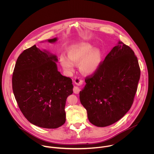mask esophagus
Segmentation results:
<instances>
[{
    "mask_svg": "<svg viewBox=\"0 0 154 154\" xmlns=\"http://www.w3.org/2000/svg\"><path fill=\"white\" fill-rule=\"evenodd\" d=\"M75 83L77 85H81L83 83V81L79 78H77L75 79ZM80 91V88H79L78 86H75L74 88H73V92L75 94H78Z\"/></svg>",
    "mask_w": 154,
    "mask_h": 154,
    "instance_id": "obj_1",
    "label": "esophagus"
}]
</instances>
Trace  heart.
<instances>
[{
	"label": "heart",
	"mask_w": 154,
	"mask_h": 154,
	"mask_svg": "<svg viewBox=\"0 0 154 154\" xmlns=\"http://www.w3.org/2000/svg\"><path fill=\"white\" fill-rule=\"evenodd\" d=\"M67 57L61 54L59 62L67 75L74 70L78 64L80 72L85 75H92L99 69L102 62V52L98 48L87 42L71 45L67 50Z\"/></svg>",
	"instance_id": "1"
}]
</instances>
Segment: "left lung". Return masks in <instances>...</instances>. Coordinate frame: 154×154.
Here are the masks:
<instances>
[{
	"mask_svg": "<svg viewBox=\"0 0 154 154\" xmlns=\"http://www.w3.org/2000/svg\"><path fill=\"white\" fill-rule=\"evenodd\" d=\"M140 75L134 53L119 41L79 92L90 123L106 127L121 119L132 106Z\"/></svg>",
	"mask_w": 154,
	"mask_h": 154,
	"instance_id": "left-lung-1",
	"label": "left lung"
}]
</instances>
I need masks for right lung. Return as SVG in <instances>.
Returning <instances> with one entry per match:
<instances>
[{"mask_svg": "<svg viewBox=\"0 0 154 154\" xmlns=\"http://www.w3.org/2000/svg\"><path fill=\"white\" fill-rule=\"evenodd\" d=\"M57 41L56 37L45 42ZM57 62L56 54L34 45L20 55L13 73L12 89L20 110L31 123L43 128L65 123L66 98L73 93L72 81L58 71Z\"/></svg>", "mask_w": 154, "mask_h": 154, "instance_id": "add662e5", "label": "right lung"}]
</instances>
